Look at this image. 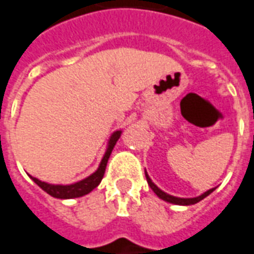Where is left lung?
I'll return each mask as SVG.
<instances>
[{
	"label": "left lung",
	"instance_id": "8db88e82",
	"mask_svg": "<svg viewBox=\"0 0 254 254\" xmlns=\"http://www.w3.org/2000/svg\"><path fill=\"white\" fill-rule=\"evenodd\" d=\"M145 175H146V181H147V185L150 186V189H152L153 191L156 193V195L157 197H160L161 199H164V201H167V202H171V204H176V205H193V204H197V202H199L201 199H204L206 195H209L215 189H210V190H208V191H205L204 194H201L199 197H195V198H178V197H174V195H170V194L164 193L163 190H160L154 183H153L152 181H150V178H149V175L146 174V171H145Z\"/></svg>",
	"mask_w": 254,
	"mask_h": 254
}]
</instances>
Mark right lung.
I'll list each match as a JSON object with an SVG mask.
<instances>
[{
  "instance_id": "1",
  "label": "right lung",
  "mask_w": 254,
  "mask_h": 254,
  "mask_svg": "<svg viewBox=\"0 0 254 254\" xmlns=\"http://www.w3.org/2000/svg\"><path fill=\"white\" fill-rule=\"evenodd\" d=\"M120 134H122V131L113 132V135L111 136V141H109V145H108L107 152H105V156H104V159H102L98 170L95 171L93 175H90L89 178L83 179V181L78 182V183H73V185H68V186L49 185V183H45V182L39 181L37 178H32V181L35 182L42 190H45L46 193L50 194L52 197H56V198H76V197H82L84 194H89L93 189H95L101 183L104 174H105V168H107V163L108 160H109V156H111V153H112L113 147L116 145L118 139L120 138Z\"/></svg>"
}]
</instances>
